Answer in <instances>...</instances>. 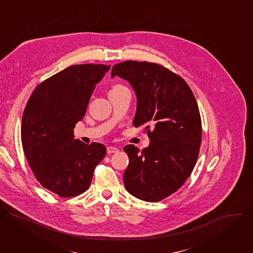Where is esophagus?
<instances>
[{
	"instance_id": "esophagus-1",
	"label": "esophagus",
	"mask_w": 253,
	"mask_h": 253,
	"mask_svg": "<svg viewBox=\"0 0 253 253\" xmlns=\"http://www.w3.org/2000/svg\"><path fill=\"white\" fill-rule=\"evenodd\" d=\"M116 152H118V148H116V147H112V146L107 147V153H108V154L116 153Z\"/></svg>"
}]
</instances>
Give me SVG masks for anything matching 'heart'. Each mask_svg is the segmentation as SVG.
<instances>
[{
    "label": "heart",
    "mask_w": 253,
    "mask_h": 253,
    "mask_svg": "<svg viewBox=\"0 0 253 253\" xmlns=\"http://www.w3.org/2000/svg\"><path fill=\"white\" fill-rule=\"evenodd\" d=\"M116 87H117V86H116Z\"/></svg>",
    "instance_id": "b5f03b06"
}]
</instances>
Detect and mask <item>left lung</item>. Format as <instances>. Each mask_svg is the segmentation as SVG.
<instances>
[{"instance_id":"1","label":"left lung","mask_w":253,"mask_h":253,"mask_svg":"<svg viewBox=\"0 0 253 253\" xmlns=\"http://www.w3.org/2000/svg\"><path fill=\"white\" fill-rule=\"evenodd\" d=\"M129 82L137 98L135 127H144L149 146L134 145L123 181L138 199L157 202L176 192L190 176L200 149L199 109L187 83L161 65L126 61L112 68L111 77Z\"/></svg>"}]
</instances>
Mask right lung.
Wrapping results in <instances>:
<instances>
[{
	"label": "right lung",
	"instance_id": "obj_1",
	"mask_svg": "<svg viewBox=\"0 0 253 253\" xmlns=\"http://www.w3.org/2000/svg\"><path fill=\"white\" fill-rule=\"evenodd\" d=\"M110 70L102 64L74 65L42 82L24 110L21 138L24 153L41 185L61 197L85 192L93 172L106 155L100 143L74 139L96 84Z\"/></svg>",
	"mask_w": 253,
	"mask_h": 253
}]
</instances>
